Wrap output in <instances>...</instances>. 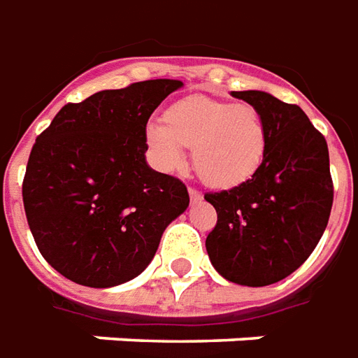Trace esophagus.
I'll return each instance as SVG.
<instances>
[{"mask_svg": "<svg viewBox=\"0 0 358 358\" xmlns=\"http://www.w3.org/2000/svg\"><path fill=\"white\" fill-rule=\"evenodd\" d=\"M189 196H191V202H199V200H202V192L196 191V189H189Z\"/></svg>", "mask_w": 358, "mask_h": 358, "instance_id": "obj_1", "label": "esophagus"}]
</instances>
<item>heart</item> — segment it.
Segmentation results:
<instances>
[{"label": "heart", "instance_id": "obj_1", "mask_svg": "<svg viewBox=\"0 0 358 358\" xmlns=\"http://www.w3.org/2000/svg\"><path fill=\"white\" fill-rule=\"evenodd\" d=\"M144 141L162 171H181L187 166L185 148H192L200 179L215 189H233L258 173L268 148V127L250 103L194 94L171 103L162 125L148 123Z\"/></svg>", "mask_w": 358, "mask_h": 358}]
</instances>
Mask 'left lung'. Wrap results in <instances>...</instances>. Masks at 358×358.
Instances as JSON below:
<instances>
[{
    "label": "left lung",
    "instance_id": "obj_1",
    "mask_svg": "<svg viewBox=\"0 0 358 358\" xmlns=\"http://www.w3.org/2000/svg\"><path fill=\"white\" fill-rule=\"evenodd\" d=\"M231 96L260 111L268 148L250 181L204 194L217 212L206 250L222 278L264 287L295 272L328 225L334 202L328 144L299 106L262 90Z\"/></svg>",
    "mask_w": 358,
    "mask_h": 358
}]
</instances>
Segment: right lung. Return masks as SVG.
Wrapping results in <instances>:
<instances>
[{"mask_svg": "<svg viewBox=\"0 0 358 358\" xmlns=\"http://www.w3.org/2000/svg\"><path fill=\"white\" fill-rule=\"evenodd\" d=\"M183 86L156 78L67 103L36 138L22 181L32 237L48 264L86 287H115L150 264L189 206L179 179L146 164L152 111Z\"/></svg>", "mask_w": 358, "mask_h": 358, "instance_id": "obj_1", "label": "right lung"}]
</instances>
